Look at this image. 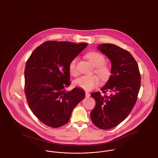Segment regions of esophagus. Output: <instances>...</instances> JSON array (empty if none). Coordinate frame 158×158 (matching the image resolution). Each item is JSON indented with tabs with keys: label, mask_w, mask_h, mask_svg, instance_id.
Returning a JSON list of instances; mask_svg holds the SVG:
<instances>
[{
	"label": "esophagus",
	"mask_w": 158,
	"mask_h": 158,
	"mask_svg": "<svg viewBox=\"0 0 158 158\" xmlns=\"http://www.w3.org/2000/svg\"><path fill=\"white\" fill-rule=\"evenodd\" d=\"M90 94H89L88 92H85V96H86V98L89 97V96H90Z\"/></svg>",
	"instance_id": "1"
}]
</instances>
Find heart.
Wrapping results in <instances>:
<instances>
[{
    "instance_id": "heart-1",
    "label": "heart",
    "mask_w": 158,
    "mask_h": 158,
    "mask_svg": "<svg viewBox=\"0 0 158 158\" xmlns=\"http://www.w3.org/2000/svg\"><path fill=\"white\" fill-rule=\"evenodd\" d=\"M86 57L94 66L96 67L95 72L102 81H106L111 75L110 68L105 63V56L96 52H91L86 54ZM77 59L72 60L69 64V72L71 75L76 76L79 75L77 69ZM74 83L76 86L86 90H91L97 87L100 83L99 77L96 75L82 76L76 79Z\"/></svg>"
}]
</instances>
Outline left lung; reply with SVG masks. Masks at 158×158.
Returning <instances> with one entry per match:
<instances>
[{
    "instance_id": "1",
    "label": "left lung",
    "mask_w": 158,
    "mask_h": 158,
    "mask_svg": "<svg viewBox=\"0 0 158 158\" xmlns=\"http://www.w3.org/2000/svg\"><path fill=\"white\" fill-rule=\"evenodd\" d=\"M97 48L111 60V75L101 89L102 94L97 92L90 95L96 103L90 118L97 127L108 130L118 125L131 111L141 77L136 61L127 50L112 44H101Z\"/></svg>"
}]
</instances>
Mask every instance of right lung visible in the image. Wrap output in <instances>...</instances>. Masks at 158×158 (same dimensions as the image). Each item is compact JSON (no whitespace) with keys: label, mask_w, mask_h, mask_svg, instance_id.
Instances as JSON below:
<instances>
[{"label":"right lung","mask_w":158,"mask_h":158,"mask_svg":"<svg viewBox=\"0 0 158 158\" xmlns=\"http://www.w3.org/2000/svg\"><path fill=\"white\" fill-rule=\"evenodd\" d=\"M88 45L69 41H48L31 54L25 68V94L38 119L53 128L68 123L73 108L85 98V92L70 85L69 64Z\"/></svg>","instance_id":"obj_1"}]
</instances>
